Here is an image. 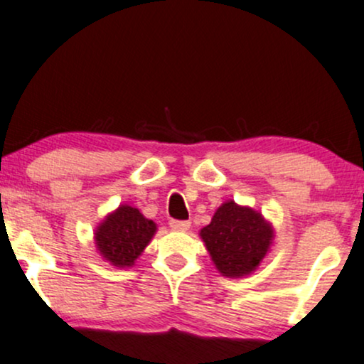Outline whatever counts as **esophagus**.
<instances>
[{
  "instance_id": "1",
  "label": "esophagus",
  "mask_w": 364,
  "mask_h": 364,
  "mask_svg": "<svg viewBox=\"0 0 364 364\" xmlns=\"http://www.w3.org/2000/svg\"><path fill=\"white\" fill-rule=\"evenodd\" d=\"M170 226H172L173 230H178V232H183V230L191 228V221H187V220H170Z\"/></svg>"
}]
</instances>
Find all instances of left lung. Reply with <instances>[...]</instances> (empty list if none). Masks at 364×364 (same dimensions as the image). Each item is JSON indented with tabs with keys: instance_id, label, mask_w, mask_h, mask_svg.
Here are the masks:
<instances>
[{
	"instance_id": "left-lung-1",
	"label": "left lung",
	"mask_w": 364,
	"mask_h": 364,
	"mask_svg": "<svg viewBox=\"0 0 364 364\" xmlns=\"http://www.w3.org/2000/svg\"><path fill=\"white\" fill-rule=\"evenodd\" d=\"M200 238L221 274L240 277L250 274L267 254L272 230L260 213L228 200L200 230Z\"/></svg>"
}]
</instances>
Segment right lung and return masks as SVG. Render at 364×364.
Returning <instances> with one entry per match:
<instances>
[{
    "instance_id": "add662e5",
    "label": "right lung",
    "mask_w": 364,
    "mask_h": 364,
    "mask_svg": "<svg viewBox=\"0 0 364 364\" xmlns=\"http://www.w3.org/2000/svg\"><path fill=\"white\" fill-rule=\"evenodd\" d=\"M155 232L156 225L141 215L139 209L121 206L97 228V249L114 266L129 267Z\"/></svg>"
}]
</instances>
